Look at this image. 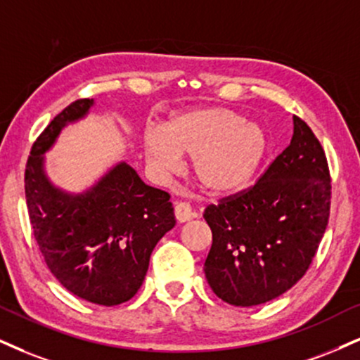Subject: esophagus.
Returning <instances> with one entry per match:
<instances>
[{
  "mask_svg": "<svg viewBox=\"0 0 360 360\" xmlns=\"http://www.w3.org/2000/svg\"><path fill=\"white\" fill-rule=\"evenodd\" d=\"M193 217L192 207L188 205L187 202H176L175 203V219L184 224V221H188Z\"/></svg>",
  "mask_w": 360,
  "mask_h": 360,
  "instance_id": "34e87169",
  "label": "esophagus"
}]
</instances>
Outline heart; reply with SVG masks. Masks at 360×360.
Listing matches in <instances>:
<instances>
[{
    "label": "heart",
    "mask_w": 360,
    "mask_h": 360,
    "mask_svg": "<svg viewBox=\"0 0 360 360\" xmlns=\"http://www.w3.org/2000/svg\"><path fill=\"white\" fill-rule=\"evenodd\" d=\"M148 163L160 175L179 170L180 157L193 158V175L203 192L225 197L242 192L264 162L269 139L264 128L224 106L179 113L163 131L143 136Z\"/></svg>",
    "instance_id": "b5f03b06"
}]
</instances>
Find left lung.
<instances>
[{
  "label": "left lung",
  "instance_id": "1",
  "mask_svg": "<svg viewBox=\"0 0 360 360\" xmlns=\"http://www.w3.org/2000/svg\"><path fill=\"white\" fill-rule=\"evenodd\" d=\"M330 188L321 143L294 117L290 145L254 187L205 208L212 248L203 272L215 295L252 307L294 287L326 232Z\"/></svg>",
  "mask_w": 360,
  "mask_h": 360
}]
</instances>
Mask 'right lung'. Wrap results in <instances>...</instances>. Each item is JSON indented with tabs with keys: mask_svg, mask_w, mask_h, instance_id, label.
Here are the masks:
<instances>
[{
	"mask_svg": "<svg viewBox=\"0 0 360 360\" xmlns=\"http://www.w3.org/2000/svg\"><path fill=\"white\" fill-rule=\"evenodd\" d=\"M93 103L73 101L44 128L26 163L25 193L34 238L56 281L79 299L112 307L139 292L150 255L175 227V215L170 195L148 187L125 162L82 193L51 184L44 153Z\"/></svg>",
	"mask_w": 360,
	"mask_h": 360,
	"instance_id": "right-lung-1",
	"label": "right lung"
}]
</instances>
